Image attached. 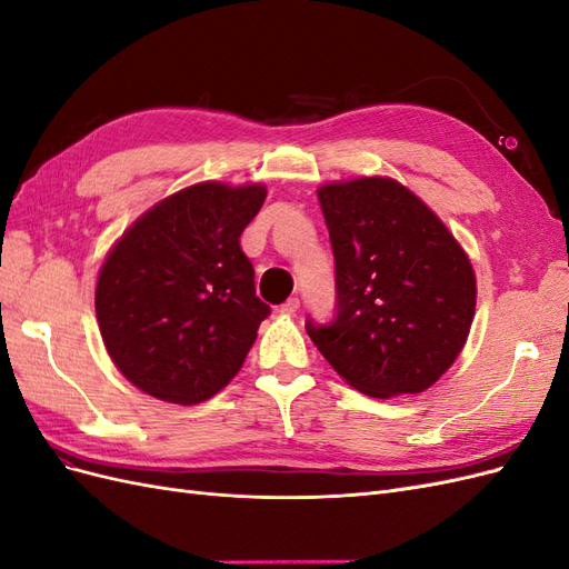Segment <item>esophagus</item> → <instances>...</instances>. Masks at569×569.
Returning a JSON list of instances; mask_svg holds the SVG:
<instances>
[{"label": "esophagus", "instance_id": "esophagus-1", "mask_svg": "<svg viewBox=\"0 0 569 569\" xmlns=\"http://www.w3.org/2000/svg\"><path fill=\"white\" fill-rule=\"evenodd\" d=\"M297 311H299V299H297V297L287 299V301L280 306V313H284V316H295Z\"/></svg>", "mask_w": 569, "mask_h": 569}]
</instances>
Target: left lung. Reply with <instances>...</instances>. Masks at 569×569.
Returning <instances> with one entry per match:
<instances>
[{"instance_id": "left-lung-1", "label": "left lung", "mask_w": 569, "mask_h": 569, "mask_svg": "<svg viewBox=\"0 0 569 569\" xmlns=\"http://www.w3.org/2000/svg\"><path fill=\"white\" fill-rule=\"evenodd\" d=\"M335 253V316L306 320L343 380L375 399L420 393L453 366L475 318V272L453 234L396 180L318 189Z\"/></svg>"}]
</instances>
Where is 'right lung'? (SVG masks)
<instances>
[{
    "instance_id": "add662e5",
    "label": "right lung",
    "mask_w": 569,
    "mask_h": 569,
    "mask_svg": "<svg viewBox=\"0 0 569 569\" xmlns=\"http://www.w3.org/2000/svg\"><path fill=\"white\" fill-rule=\"evenodd\" d=\"M266 187L199 182L118 239L97 282V320L116 368L161 401L211 399L242 368L270 306L239 247Z\"/></svg>"
}]
</instances>
